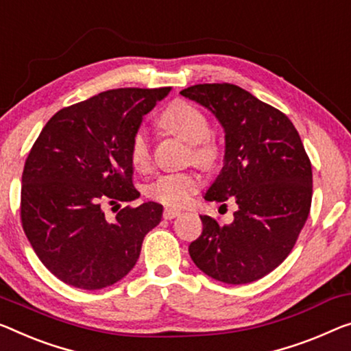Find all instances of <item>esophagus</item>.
Masks as SVG:
<instances>
[{
	"instance_id": "1",
	"label": "esophagus",
	"mask_w": 351,
	"mask_h": 351,
	"mask_svg": "<svg viewBox=\"0 0 351 351\" xmlns=\"http://www.w3.org/2000/svg\"><path fill=\"white\" fill-rule=\"evenodd\" d=\"M181 214L180 209H175V208H165L164 209V219H167V221H171V219L178 217Z\"/></svg>"
}]
</instances>
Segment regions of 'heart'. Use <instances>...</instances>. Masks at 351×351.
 Listing matches in <instances>:
<instances>
[{"mask_svg":"<svg viewBox=\"0 0 351 351\" xmlns=\"http://www.w3.org/2000/svg\"><path fill=\"white\" fill-rule=\"evenodd\" d=\"M159 123L169 132L175 134L193 146L192 154L197 164L203 167L216 165L221 156L219 146L208 138L209 121L200 108L189 102L178 101L160 114ZM130 162L135 169L145 171L151 165V149L145 130H137L130 140ZM200 187V178L191 171L167 173L148 186V195L169 206H182Z\"/></svg>","mask_w":351,"mask_h":351,"instance_id":"b5f03b06","label":"heart"}]
</instances>
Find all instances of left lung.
Returning <instances> with one entry per match:
<instances>
[{"label": "left lung", "mask_w": 351, "mask_h": 351, "mask_svg": "<svg viewBox=\"0 0 351 351\" xmlns=\"http://www.w3.org/2000/svg\"><path fill=\"white\" fill-rule=\"evenodd\" d=\"M181 94L208 108L226 134L223 167L203 197L238 205L230 226L200 216L191 258L223 284L258 280L289 257L311 211L312 167L300 134L284 113L237 85L203 83Z\"/></svg>", "instance_id": "left-lung-1"}]
</instances>
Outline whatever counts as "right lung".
<instances>
[{"label": "right lung", "mask_w": 351, "mask_h": 351, "mask_svg": "<svg viewBox=\"0 0 351 351\" xmlns=\"http://www.w3.org/2000/svg\"><path fill=\"white\" fill-rule=\"evenodd\" d=\"M170 88H119L66 107L44 125L22 175V226L36 255L67 285L101 290L134 268L164 208L125 206L108 222L102 206L132 202L130 140Z\"/></svg>", "instance_id": "1"}]
</instances>
